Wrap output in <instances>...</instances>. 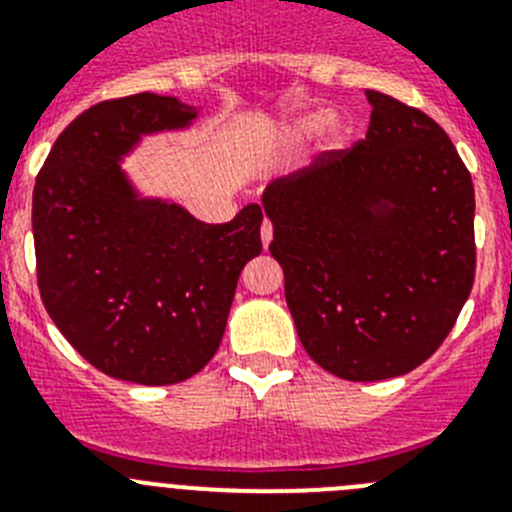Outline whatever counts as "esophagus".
I'll use <instances>...</instances> for the list:
<instances>
[{"label": "esophagus", "instance_id": "obj_1", "mask_svg": "<svg viewBox=\"0 0 512 512\" xmlns=\"http://www.w3.org/2000/svg\"><path fill=\"white\" fill-rule=\"evenodd\" d=\"M271 235H274V225L269 220H264V225H261V243H264V248H269Z\"/></svg>", "mask_w": 512, "mask_h": 512}]
</instances>
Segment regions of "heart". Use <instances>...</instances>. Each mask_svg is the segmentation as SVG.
<instances>
[{
  "label": "heart",
  "instance_id": "1",
  "mask_svg": "<svg viewBox=\"0 0 512 512\" xmlns=\"http://www.w3.org/2000/svg\"><path fill=\"white\" fill-rule=\"evenodd\" d=\"M318 115H307V117H300V120L292 122V130H312L315 125H318ZM336 130V128H333Z\"/></svg>",
  "mask_w": 512,
  "mask_h": 512
}]
</instances>
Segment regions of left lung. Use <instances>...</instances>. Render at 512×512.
Returning a JSON list of instances; mask_svg holds the SVG:
<instances>
[{"instance_id":"8db88e82","label":"left lung","mask_w":512,"mask_h":512,"mask_svg":"<svg viewBox=\"0 0 512 512\" xmlns=\"http://www.w3.org/2000/svg\"><path fill=\"white\" fill-rule=\"evenodd\" d=\"M372 120L351 148L323 151L269 184L271 256L315 364L348 382L413 372L436 354L477 269L474 184L436 120L369 89ZM392 201L387 213H374Z\"/></svg>"}]
</instances>
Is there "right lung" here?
<instances>
[{
  "mask_svg": "<svg viewBox=\"0 0 512 512\" xmlns=\"http://www.w3.org/2000/svg\"><path fill=\"white\" fill-rule=\"evenodd\" d=\"M174 97L104 99L58 135L33 189L35 274L66 341L107 377L176 384L223 341L235 284L261 253V207L223 225L138 202L117 156L143 133L182 128Z\"/></svg>",
  "mask_w": 512,
  "mask_h": 512,
  "instance_id": "obj_1",
  "label": "right lung"
}]
</instances>
